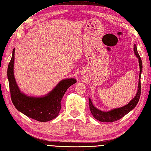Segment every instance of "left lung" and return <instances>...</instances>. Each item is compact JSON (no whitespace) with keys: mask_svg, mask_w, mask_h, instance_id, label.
Wrapping results in <instances>:
<instances>
[{"mask_svg":"<svg viewBox=\"0 0 151 151\" xmlns=\"http://www.w3.org/2000/svg\"><path fill=\"white\" fill-rule=\"evenodd\" d=\"M134 52L136 57L138 58L139 64V68H140V71H139V83H138V86H137V91L136 93V96L134 97V98L131 101L125 106L121 108L113 109L108 111H103L98 109L97 108L94 107L93 104L91 99L89 98V103H90V109L91 111V113L93 114V117L96 119L101 121V122H114L116 121H118L124 117L127 113H129L131 111H132L134 108L136 107L137 105L139 99L140 98L141 96V73L142 71V63L141 58L139 56L136 44L134 45Z\"/></svg>","mask_w":151,"mask_h":151,"instance_id":"obj_1","label":"left lung"}]
</instances>
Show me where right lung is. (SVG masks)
I'll use <instances>...</instances> for the list:
<instances>
[{
  "label": "right lung",
  "mask_w": 151,
  "mask_h": 151,
  "mask_svg": "<svg viewBox=\"0 0 151 151\" xmlns=\"http://www.w3.org/2000/svg\"><path fill=\"white\" fill-rule=\"evenodd\" d=\"M15 48L7 69L11 99L18 111L29 118L40 122L51 121L58 116L61 109V101L66 91L76 80L73 78L61 80L53 90L40 97L29 96L22 93L15 79Z\"/></svg>",
  "instance_id": "obj_1"
}]
</instances>
